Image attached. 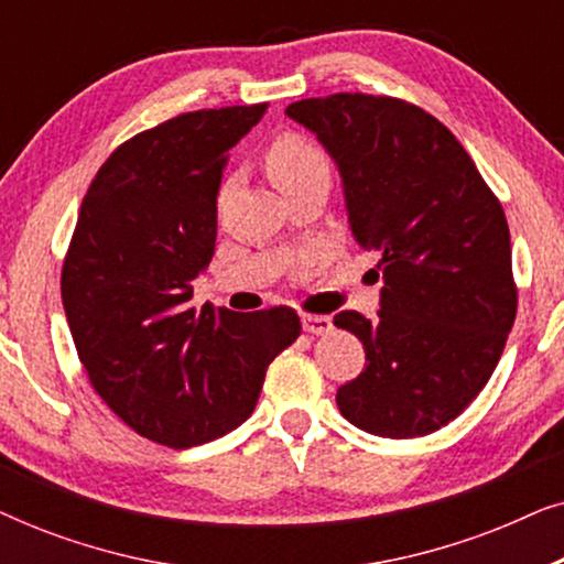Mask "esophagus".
Segmentation results:
<instances>
[{
    "instance_id": "34e87169",
    "label": "esophagus",
    "mask_w": 564,
    "mask_h": 564,
    "mask_svg": "<svg viewBox=\"0 0 564 564\" xmlns=\"http://www.w3.org/2000/svg\"><path fill=\"white\" fill-rule=\"evenodd\" d=\"M303 328L313 336H323V334H330V330H334V321H330L328 315L305 313L303 315Z\"/></svg>"
}]
</instances>
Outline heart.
Here are the masks:
<instances>
[{
	"label": "heart",
	"instance_id": "1",
	"mask_svg": "<svg viewBox=\"0 0 564 564\" xmlns=\"http://www.w3.org/2000/svg\"><path fill=\"white\" fill-rule=\"evenodd\" d=\"M267 169L282 192L295 189L311 180H321V176H330L326 151L311 138L297 133H282L269 143Z\"/></svg>",
	"mask_w": 564,
	"mask_h": 564
}]
</instances>
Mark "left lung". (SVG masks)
Masks as SVG:
<instances>
[{"mask_svg": "<svg viewBox=\"0 0 564 564\" xmlns=\"http://www.w3.org/2000/svg\"><path fill=\"white\" fill-rule=\"evenodd\" d=\"M288 115L336 159L354 238L384 276L377 318H334L367 354L338 411L369 434L426 436L488 384L516 321L503 205L452 130L405 99L338 91Z\"/></svg>", "mask_w": 564, "mask_h": 564, "instance_id": "1", "label": "left lung"}]
</instances>
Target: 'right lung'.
I'll return each instance as SVG.
<instances>
[{
  "label": "right lung",
  "mask_w": 564,
  "mask_h": 564,
  "mask_svg": "<svg viewBox=\"0 0 564 564\" xmlns=\"http://www.w3.org/2000/svg\"><path fill=\"white\" fill-rule=\"evenodd\" d=\"M267 102L182 112L110 153L82 199L61 297L89 384L151 442L187 449L249 419L267 367L297 341L288 305L192 303L213 259L226 151Z\"/></svg>",
  "instance_id": "1"
}]
</instances>
